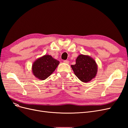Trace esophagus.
I'll use <instances>...</instances> for the list:
<instances>
[{
  "label": "esophagus",
  "instance_id": "34e87169",
  "mask_svg": "<svg viewBox=\"0 0 128 128\" xmlns=\"http://www.w3.org/2000/svg\"><path fill=\"white\" fill-rule=\"evenodd\" d=\"M64 62L65 64H69V61L68 60H64Z\"/></svg>",
  "mask_w": 128,
  "mask_h": 128
}]
</instances>
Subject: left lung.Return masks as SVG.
Segmentation results:
<instances>
[{
	"label": "left lung",
	"instance_id": "8db88e82",
	"mask_svg": "<svg viewBox=\"0 0 128 128\" xmlns=\"http://www.w3.org/2000/svg\"><path fill=\"white\" fill-rule=\"evenodd\" d=\"M71 67L77 78L84 83L95 78L98 72L96 61L87 55L80 54L76 60V64L71 65Z\"/></svg>",
	"mask_w": 128,
	"mask_h": 128
}]
</instances>
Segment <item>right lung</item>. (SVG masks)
I'll return each mask as SVG.
<instances>
[{
  "label": "right lung",
  "instance_id": "add662e5",
  "mask_svg": "<svg viewBox=\"0 0 128 128\" xmlns=\"http://www.w3.org/2000/svg\"><path fill=\"white\" fill-rule=\"evenodd\" d=\"M60 62L50 55H44L34 61L32 72L36 78L45 80L54 72Z\"/></svg>",
  "mask_w": 128,
  "mask_h": 128
}]
</instances>
